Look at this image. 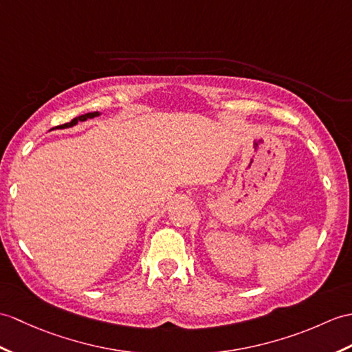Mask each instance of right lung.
<instances>
[{
	"mask_svg": "<svg viewBox=\"0 0 352 352\" xmlns=\"http://www.w3.org/2000/svg\"><path fill=\"white\" fill-rule=\"evenodd\" d=\"M100 116V112H88V113H85V116H79V117H76V118H73L70 122H65V124H63V126H60L61 129H69V127H73V126H76L78 124V121H87L88 118H94V117H99Z\"/></svg>",
	"mask_w": 352,
	"mask_h": 352,
	"instance_id": "right-lung-1",
	"label": "right lung"
}]
</instances>
